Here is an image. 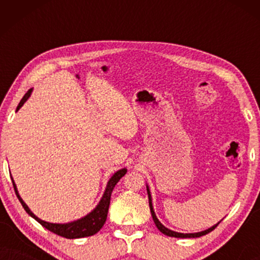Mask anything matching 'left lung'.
I'll use <instances>...</instances> for the list:
<instances>
[{"label":"left lung","mask_w":260,"mask_h":260,"mask_svg":"<svg viewBox=\"0 0 260 260\" xmlns=\"http://www.w3.org/2000/svg\"><path fill=\"white\" fill-rule=\"evenodd\" d=\"M147 191H148V198H149V207H150V212H151V216H152V220H154L155 225L157 229L159 230V232H162L163 234H166V236L168 237H175V238H198V237H201V236H205V234H207L209 232H212L213 230L215 229L216 226L219 225L218 223H215V225H213L212 227H209V229L205 230V231H201V232H197V233H179V232H175V231H172L169 229H167L165 225H162L161 221L157 219V216L155 214V211H154V207H152V200H151V194H150V189H149V186L147 184Z\"/></svg>","instance_id":"1"}]
</instances>
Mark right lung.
I'll return each mask as SVG.
<instances>
[{"label":"right lung","mask_w":260,"mask_h":260,"mask_svg":"<svg viewBox=\"0 0 260 260\" xmlns=\"http://www.w3.org/2000/svg\"><path fill=\"white\" fill-rule=\"evenodd\" d=\"M31 92H33V88L28 90L27 93L23 95V98L21 99L19 105H17L16 111H19V110L22 108V105L28 101V98L30 97ZM126 172H127L126 168H122V169H119L118 172H116L115 174H113L111 177H110V180L108 181V184H106L104 194H103V197L101 199V201L98 202V205L95 206V208L92 209L88 214L83 216V218L77 219V220H74V221L66 222V223H53V222H47V221H44V220L39 219L38 216L30 211L29 207L26 205V202L22 200V198L20 197L13 177H12V181H13V186H14V189H15L17 199L20 200L21 205H22V207L24 208V211H26L28 214L31 216V218H34L35 220H37V221L40 223V225L44 226L45 229H47L48 231H51V232H53V233L58 234V236H60V237L67 238V239H77V238L93 236V234L97 233L98 231H101L103 225H104L106 221V216H108L110 199H111V193H112L113 188H115L117 183H118V181L122 179L124 175H125Z\"/></svg>","instance_id":"1"}]
</instances>
